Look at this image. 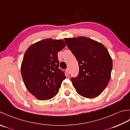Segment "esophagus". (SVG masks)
I'll use <instances>...</instances> for the list:
<instances>
[{
	"label": "esophagus",
	"mask_w": 130,
	"mask_h": 130,
	"mask_svg": "<svg viewBox=\"0 0 130 130\" xmlns=\"http://www.w3.org/2000/svg\"><path fill=\"white\" fill-rule=\"evenodd\" d=\"M66 72H67V74L68 75H69V74H70V70H69V68H67L66 69Z\"/></svg>",
	"instance_id": "1"
}]
</instances>
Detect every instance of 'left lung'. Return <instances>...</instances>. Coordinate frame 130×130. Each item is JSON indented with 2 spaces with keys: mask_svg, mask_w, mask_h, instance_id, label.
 Instances as JSON below:
<instances>
[{
  "mask_svg": "<svg viewBox=\"0 0 130 130\" xmlns=\"http://www.w3.org/2000/svg\"><path fill=\"white\" fill-rule=\"evenodd\" d=\"M64 40L78 63V75L71 78L76 91L87 98L99 96L109 83L112 70V59L108 50L86 37Z\"/></svg>",
  "mask_w": 130,
  "mask_h": 130,
  "instance_id": "obj_1",
  "label": "left lung"
}]
</instances>
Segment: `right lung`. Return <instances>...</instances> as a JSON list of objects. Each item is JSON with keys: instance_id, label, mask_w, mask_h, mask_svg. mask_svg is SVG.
I'll use <instances>...</instances> for the list:
<instances>
[{"instance_id": "right-lung-1", "label": "right lung", "mask_w": 130, "mask_h": 130, "mask_svg": "<svg viewBox=\"0 0 130 130\" xmlns=\"http://www.w3.org/2000/svg\"><path fill=\"white\" fill-rule=\"evenodd\" d=\"M66 44L62 40L44 39L26 50L21 71L25 86L37 99H52L59 91L64 72L59 67L58 53Z\"/></svg>"}]
</instances>
